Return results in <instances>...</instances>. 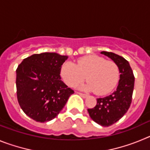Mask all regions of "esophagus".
<instances>
[{"label": "esophagus", "mask_w": 150, "mask_h": 150, "mask_svg": "<svg viewBox=\"0 0 150 150\" xmlns=\"http://www.w3.org/2000/svg\"><path fill=\"white\" fill-rule=\"evenodd\" d=\"M77 94L78 95H80L81 97H83V98H87V97H88V95H87L86 94H83V93H82V92H77Z\"/></svg>", "instance_id": "esophagus-1"}]
</instances>
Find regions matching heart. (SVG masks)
I'll use <instances>...</instances> for the list:
<instances>
[{
    "label": "heart",
    "instance_id": "obj_1",
    "mask_svg": "<svg viewBox=\"0 0 150 150\" xmlns=\"http://www.w3.org/2000/svg\"><path fill=\"white\" fill-rule=\"evenodd\" d=\"M61 76L71 87L84 81L80 86L87 91H95L97 95L109 93L116 87L120 78V70L112 61H107L98 55H88L78 59L76 64L67 62L62 64Z\"/></svg>",
    "mask_w": 150,
    "mask_h": 150
}]
</instances>
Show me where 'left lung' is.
Masks as SVG:
<instances>
[{
  "label": "left lung",
  "mask_w": 150,
  "mask_h": 150,
  "mask_svg": "<svg viewBox=\"0 0 150 150\" xmlns=\"http://www.w3.org/2000/svg\"><path fill=\"white\" fill-rule=\"evenodd\" d=\"M100 53L109 57L117 64L120 79L116 91L108 96L97 98L96 106L88 109V112L94 122L108 127L119 121L129 109L134 86V76L128 62L123 57L110 52L103 51Z\"/></svg>",
  "instance_id": "obj_1"
}]
</instances>
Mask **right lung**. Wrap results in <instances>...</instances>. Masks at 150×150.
I'll use <instances>...</instances> for the list:
<instances>
[{"label": "right lung", "mask_w": 150, "mask_h": 150, "mask_svg": "<svg viewBox=\"0 0 150 150\" xmlns=\"http://www.w3.org/2000/svg\"><path fill=\"white\" fill-rule=\"evenodd\" d=\"M67 59L66 55L55 52L34 54L17 67L18 104L24 112L36 122L53 120L74 93L61 79V68Z\"/></svg>", "instance_id": "obj_1"}]
</instances>
